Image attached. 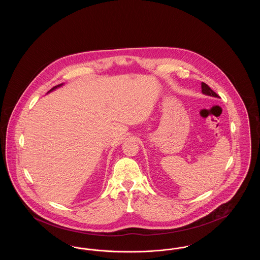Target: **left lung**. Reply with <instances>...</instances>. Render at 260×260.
<instances>
[{
	"instance_id": "obj_1",
	"label": "left lung",
	"mask_w": 260,
	"mask_h": 260,
	"mask_svg": "<svg viewBox=\"0 0 260 260\" xmlns=\"http://www.w3.org/2000/svg\"><path fill=\"white\" fill-rule=\"evenodd\" d=\"M202 92L204 93V94H206V95H210V96H213V98H219L211 88H210L207 84H205V83H202Z\"/></svg>"
}]
</instances>
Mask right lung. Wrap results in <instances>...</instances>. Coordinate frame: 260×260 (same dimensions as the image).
Returning <instances> with one entry per match:
<instances>
[{"mask_svg": "<svg viewBox=\"0 0 260 260\" xmlns=\"http://www.w3.org/2000/svg\"><path fill=\"white\" fill-rule=\"evenodd\" d=\"M63 85H64V84H60V85H57V86H55V87H52V88H51V89H50V91H49V92H50V91H52V90H54V89H56V88H57V87H62V86H63ZM49 92H48V93H49Z\"/></svg>", "mask_w": 260, "mask_h": 260, "instance_id": "obj_1", "label": "right lung"}]
</instances>
